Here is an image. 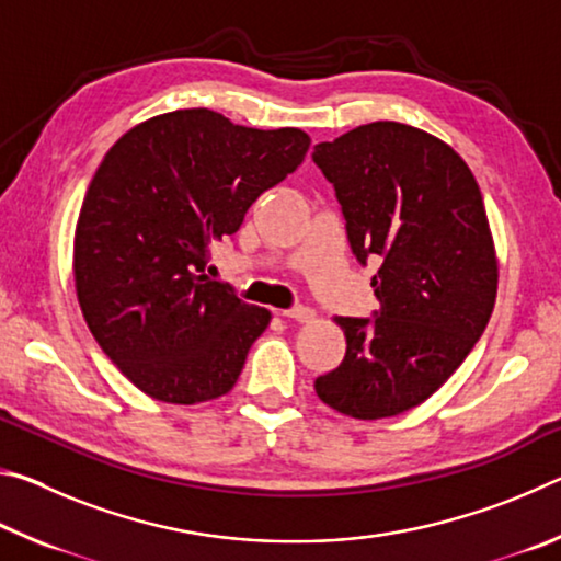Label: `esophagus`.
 <instances>
[{
  "mask_svg": "<svg viewBox=\"0 0 561 561\" xmlns=\"http://www.w3.org/2000/svg\"><path fill=\"white\" fill-rule=\"evenodd\" d=\"M282 317H284V319L301 321V324H309V321H314V309H309V307H301V304H297V307L282 309Z\"/></svg>",
  "mask_w": 561,
  "mask_h": 561,
  "instance_id": "34e87169",
  "label": "esophagus"
}]
</instances>
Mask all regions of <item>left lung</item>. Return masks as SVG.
Segmentation results:
<instances>
[{"instance_id": "obj_1", "label": "left lung", "mask_w": 561, "mask_h": 561, "mask_svg": "<svg viewBox=\"0 0 561 561\" xmlns=\"http://www.w3.org/2000/svg\"><path fill=\"white\" fill-rule=\"evenodd\" d=\"M351 252L381 262L374 317H339L346 356L314 381L334 411L378 421L431 398L485 331L497 260L470 168L431 133L378 121L314 146Z\"/></svg>"}]
</instances>
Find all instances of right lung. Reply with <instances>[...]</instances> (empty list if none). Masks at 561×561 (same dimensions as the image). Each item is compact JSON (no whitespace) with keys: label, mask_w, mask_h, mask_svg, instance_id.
<instances>
[{"label":"right lung","mask_w":561,"mask_h":561,"mask_svg":"<svg viewBox=\"0 0 561 561\" xmlns=\"http://www.w3.org/2000/svg\"><path fill=\"white\" fill-rule=\"evenodd\" d=\"M309 144L299 128L185 108L130 128L103 158L76 225V294L103 354L150 398L193 405L237 383L270 311L207 277V262Z\"/></svg>","instance_id":"right-lung-1"}]
</instances>
